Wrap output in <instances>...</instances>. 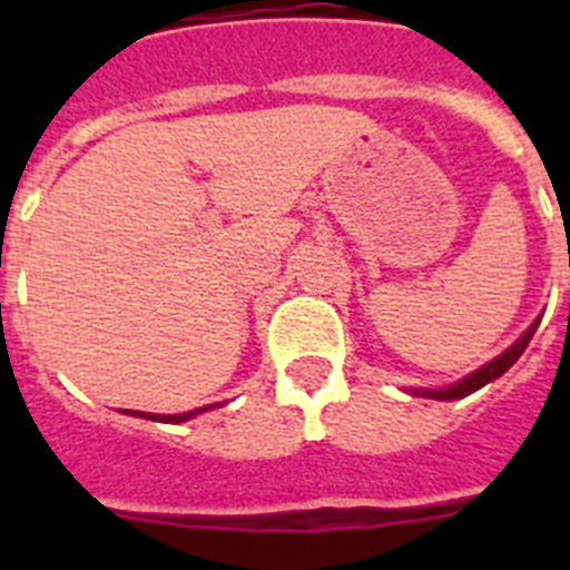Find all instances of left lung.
<instances>
[{"label":"left lung","mask_w":570,"mask_h":570,"mask_svg":"<svg viewBox=\"0 0 570 570\" xmlns=\"http://www.w3.org/2000/svg\"><path fill=\"white\" fill-rule=\"evenodd\" d=\"M537 325H540V316L528 325L525 334L520 336V340L513 342L511 347H505L500 356H493L491 362H485L482 367H476L473 374H468L465 380L454 382V385H448V387H411L407 394H414V396H425V400H442V402H451V400H462V396L473 394V391H480V387H485L488 382L493 380H500L502 374H505L508 367L513 365V362L520 360L522 351L528 347V342H531L533 331H537Z\"/></svg>","instance_id":"obj_1"}]
</instances>
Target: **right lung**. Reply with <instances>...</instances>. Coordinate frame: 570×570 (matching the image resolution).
Instances as JSON below:
<instances>
[{
    "mask_svg": "<svg viewBox=\"0 0 570 570\" xmlns=\"http://www.w3.org/2000/svg\"><path fill=\"white\" fill-rule=\"evenodd\" d=\"M214 407H223V402H214V405H205V407H194L188 414H142V411H122V414L130 416H145V420H154V422H170V425H179V422H188L194 416L205 414V411H214Z\"/></svg>",
    "mask_w": 570,
    "mask_h": 570,
    "instance_id": "add662e5",
    "label": "right lung"
}]
</instances>
